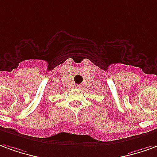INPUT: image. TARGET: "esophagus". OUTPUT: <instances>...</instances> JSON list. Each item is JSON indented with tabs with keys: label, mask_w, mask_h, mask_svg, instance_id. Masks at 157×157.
Segmentation results:
<instances>
[{
	"label": "esophagus",
	"mask_w": 157,
	"mask_h": 157,
	"mask_svg": "<svg viewBox=\"0 0 157 157\" xmlns=\"http://www.w3.org/2000/svg\"><path fill=\"white\" fill-rule=\"evenodd\" d=\"M75 88H76V89H79L80 86L79 85H75Z\"/></svg>",
	"instance_id": "esophagus-1"
}]
</instances>
